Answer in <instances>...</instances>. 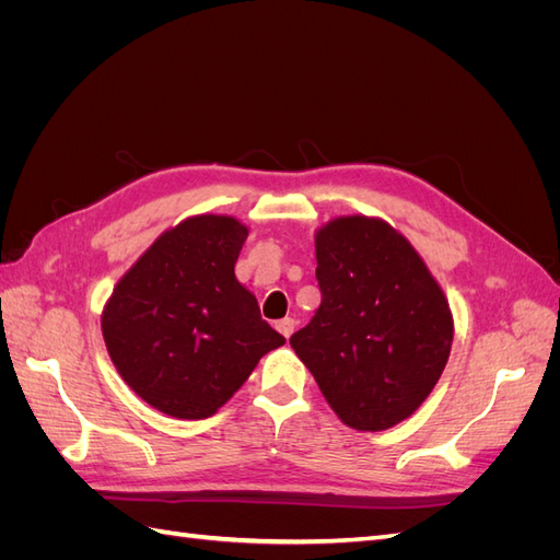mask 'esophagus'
I'll return each instance as SVG.
<instances>
[{
	"label": "esophagus",
	"instance_id": "esophagus-1",
	"mask_svg": "<svg viewBox=\"0 0 560 560\" xmlns=\"http://www.w3.org/2000/svg\"><path fill=\"white\" fill-rule=\"evenodd\" d=\"M294 327H296V322H294L292 317H284V319H278V322H276V329H278L284 338H290V336L294 334Z\"/></svg>",
	"mask_w": 560,
	"mask_h": 560
}]
</instances>
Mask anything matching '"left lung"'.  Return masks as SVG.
<instances>
[{"label": "left lung", "instance_id": "left-lung-1", "mask_svg": "<svg viewBox=\"0 0 560 560\" xmlns=\"http://www.w3.org/2000/svg\"><path fill=\"white\" fill-rule=\"evenodd\" d=\"M322 303L290 343L348 428L381 432L413 416L442 378L453 313L442 284L378 217L315 231Z\"/></svg>", "mask_w": 560, "mask_h": 560}]
</instances>
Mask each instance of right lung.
<instances>
[{
	"mask_svg": "<svg viewBox=\"0 0 560 560\" xmlns=\"http://www.w3.org/2000/svg\"><path fill=\"white\" fill-rule=\"evenodd\" d=\"M249 229L229 214L186 217L116 282L103 336L118 374L156 411L210 418L284 336L235 278Z\"/></svg>",
	"mask_w": 560,
	"mask_h": 560,
	"instance_id": "1",
	"label": "right lung"
}]
</instances>
